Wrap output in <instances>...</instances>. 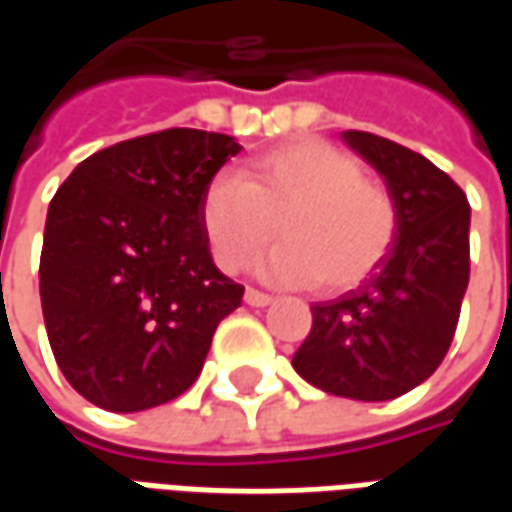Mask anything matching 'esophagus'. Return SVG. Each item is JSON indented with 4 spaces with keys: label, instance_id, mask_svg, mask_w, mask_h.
<instances>
[{
    "label": "esophagus",
    "instance_id": "1",
    "mask_svg": "<svg viewBox=\"0 0 512 512\" xmlns=\"http://www.w3.org/2000/svg\"><path fill=\"white\" fill-rule=\"evenodd\" d=\"M244 299L249 307H268L271 301H274V296H268V293H263V290H255V288H246Z\"/></svg>",
    "mask_w": 512,
    "mask_h": 512
}]
</instances>
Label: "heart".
<instances>
[{
  "mask_svg": "<svg viewBox=\"0 0 512 512\" xmlns=\"http://www.w3.org/2000/svg\"><path fill=\"white\" fill-rule=\"evenodd\" d=\"M202 230L216 263L238 271L279 233L260 271L282 282L351 288L384 260L397 233L395 202L362 178L354 156L321 139H296L224 172L202 197Z\"/></svg>",
  "mask_w": 512,
  "mask_h": 512,
  "instance_id": "obj_1",
  "label": "heart"
}]
</instances>
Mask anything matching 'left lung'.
Wrapping results in <instances>:
<instances>
[{
  "label": "left lung",
  "mask_w": 512,
  "mask_h": 512,
  "mask_svg": "<svg viewBox=\"0 0 512 512\" xmlns=\"http://www.w3.org/2000/svg\"><path fill=\"white\" fill-rule=\"evenodd\" d=\"M343 142L384 178L397 233L359 288L312 304L293 354L304 381L351 400H392L441 365L469 285V200L428 158L367 131Z\"/></svg>",
  "instance_id": "left-lung-1"
}]
</instances>
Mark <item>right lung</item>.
Instances as JSON below:
<instances>
[{"label": "right lung", "instance_id": "add662e5", "mask_svg": "<svg viewBox=\"0 0 512 512\" xmlns=\"http://www.w3.org/2000/svg\"><path fill=\"white\" fill-rule=\"evenodd\" d=\"M235 136L169 128L84 158L46 216L40 304L68 384L117 414L169 403L200 376L216 326L241 307L202 230Z\"/></svg>", "mask_w": 512, "mask_h": 512}]
</instances>
